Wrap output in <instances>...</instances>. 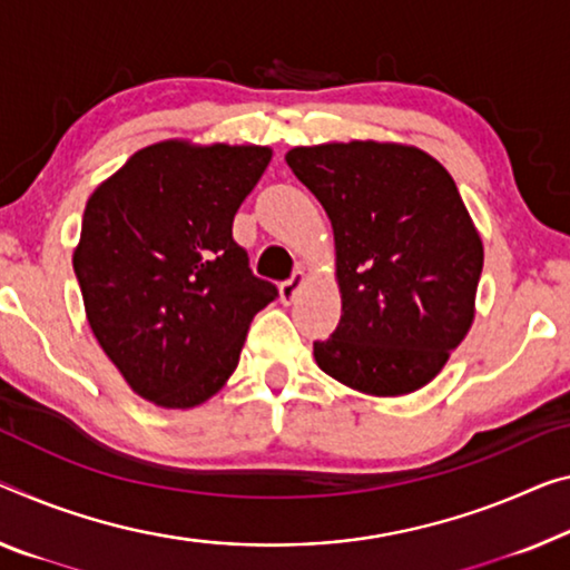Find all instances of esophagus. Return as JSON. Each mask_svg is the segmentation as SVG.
I'll list each match as a JSON object with an SVG mask.
<instances>
[{
	"label": "esophagus",
	"instance_id": "1",
	"mask_svg": "<svg viewBox=\"0 0 570 570\" xmlns=\"http://www.w3.org/2000/svg\"><path fill=\"white\" fill-rule=\"evenodd\" d=\"M303 285H305V273H303V269H297V273L291 279H285V283L279 285V301L293 303L295 295L301 293Z\"/></svg>",
	"mask_w": 570,
	"mask_h": 570
}]
</instances>
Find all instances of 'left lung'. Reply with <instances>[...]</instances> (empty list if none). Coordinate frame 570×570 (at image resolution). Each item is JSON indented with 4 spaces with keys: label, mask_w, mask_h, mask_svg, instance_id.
I'll return each mask as SVG.
<instances>
[{
    "label": "left lung",
    "mask_w": 570,
    "mask_h": 570,
    "mask_svg": "<svg viewBox=\"0 0 570 570\" xmlns=\"http://www.w3.org/2000/svg\"><path fill=\"white\" fill-rule=\"evenodd\" d=\"M334 226L341 321L313 356L374 397L425 387L474 323L484 247L451 173L400 142H328L285 155Z\"/></svg>",
    "instance_id": "1"
}]
</instances>
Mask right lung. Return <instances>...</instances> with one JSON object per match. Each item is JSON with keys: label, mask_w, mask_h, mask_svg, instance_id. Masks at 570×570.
I'll list each match as a JSON object with an SVG mask.
<instances>
[{"label": "right lung", "mask_w": 570, "mask_h": 570, "mask_svg": "<svg viewBox=\"0 0 570 570\" xmlns=\"http://www.w3.org/2000/svg\"><path fill=\"white\" fill-rule=\"evenodd\" d=\"M269 157L259 145L165 139L86 200L73 249L86 318L125 382L157 407L214 397L252 318L277 297L232 236Z\"/></svg>", "instance_id": "right-lung-1"}]
</instances>
